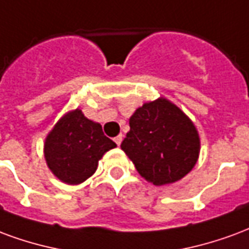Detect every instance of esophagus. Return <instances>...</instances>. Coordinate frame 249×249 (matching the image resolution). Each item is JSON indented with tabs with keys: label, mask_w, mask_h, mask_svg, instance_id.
<instances>
[{
	"label": "esophagus",
	"mask_w": 249,
	"mask_h": 249,
	"mask_svg": "<svg viewBox=\"0 0 249 249\" xmlns=\"http://www.w3.org/2000/svg\"><path fill=\"white\" fill-rule=\"evenodd\" d=\"M114 141H115V143H117L118 146H121V143H122V141H123V137L122 135H118V137L114 138Z\"/></svg>",
	"instance_id": "obj_1"
}]
</instances>
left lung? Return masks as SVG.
<instances>
[{"instance_id":"left-lung-1","label":"left lung","mask_w":249,"mask_h":249,"mask_svg":"<svg viewBox=\"0 0 249 249\" xmlns=\"http://www.w3.org/2000/svg\"><path fill=\"white\" fill-rule=\"evenodd\" d=\"M121 148L147 182L166 186L180 180L196 164L200 138L190 118L166 98L143 103L130 117Z\"/></svg>"}]
</instances>
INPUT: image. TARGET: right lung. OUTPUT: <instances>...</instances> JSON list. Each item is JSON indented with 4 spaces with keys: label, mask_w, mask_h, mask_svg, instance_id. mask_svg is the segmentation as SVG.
<instances>
[{
    "label": "right lung",
    "mask_w": 249,
    "mask_h": 249,
    "mask_svg": "<svg viewBox=\"0 0 249 249\" xmlns=\"http://www.w3.org/2000/svg\"><path fill=\"white\" fill-rule=\"evenodd\" d=\"M117 144L99 123L87 119L81 108L59 118L43 143L46 164L61 182L81 184L97 171L98 162Z\"/></svg>",
    "instance_id": "1"
}]
</instances>
